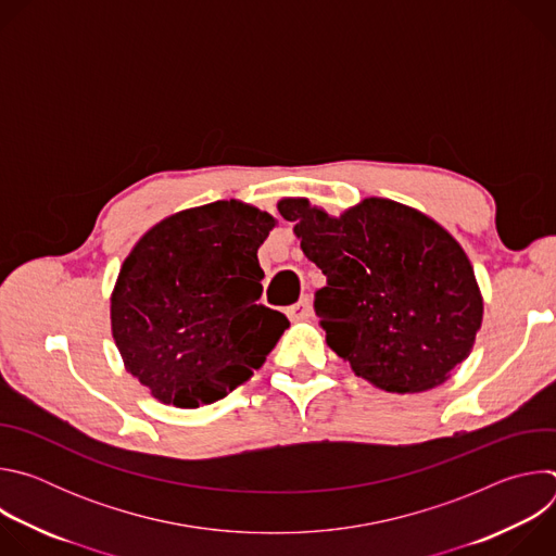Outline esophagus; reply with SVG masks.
Listing matches in <instances>:
<instances>
[{
	"label": "esophagus",
	"mask_w": 556,
	"mask_h": 556,
	"mask_svg": "<svg viewBox=\"0 0 556 556\" xmlns=\"http://www.w3.org/2000/svg\"><path fill=\"white\" fill-rule=\"evenodd\" d=\"M288 316L290 321H307L312 316V301L307 296L299 299L294 305L288 307Z\"/></svg>",
	"instance_id": "1"
}]
</instances>
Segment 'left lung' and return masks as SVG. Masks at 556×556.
Returning <instances> with one entry per match:
<instances>
[{
	"instance_id": "obj_1",
	"label": "left lung",
	"mask_w": 556,
	"mask_h": 556,
	"mask_svg": "<svg viewBox=\"0 0 556 556\" xmlns=\"http://www.w3.org/2000/svg\"><path fill=\"white\" fill-rule=\"evenodd\" d=\"M328 283L314 309L354 374L393 393L442 384L482 326L472 266L438 222L384 198L330 217L305 198L277 204Z\"/></svg>"
}]
</instances>
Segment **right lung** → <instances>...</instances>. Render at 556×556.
<instances>
[{
  "label": "right lung",
  "instance_id": "add662e5",
  "mask_svg": "<svg viewBox=\"0 0 556 556\" xmlns=\"http://www.w3.org/2000/svg\"><path fill=\"white\" fill-rule=\"evenodd\" d=\"M273 226L266 211L217 200L163 219L131 249L112 292V334L153 399L211 405L264 365L290 326L257 303V251Z\"/></svg>",
  "mask_w": 556,
  "mask_h": 556
}]
</instances>
